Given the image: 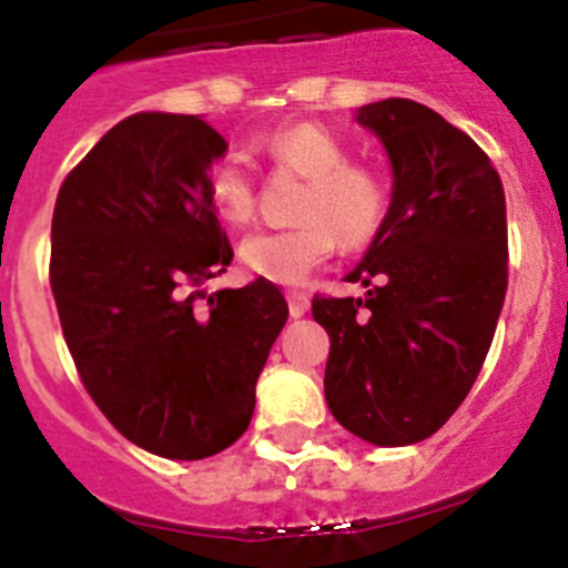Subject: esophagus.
Instances as JSON below:
<instances>
[{"label": "esophagus", "instance_id": "34e87169", "mask_svg": "<svg viewBox=\"0 0 568 568\" xmlns=\"http://www.w3.org/2000/svg\"><path fill=\"white\" fill-rule=\"evenodd\" d=\"M287 304H290V315H293V318H301V315L310 310V295L301 293V290H290Z\"/></svg>", "mask_w": 568, "mask_h": 568}]
</instances>
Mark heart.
<instances>
[{"label":"heart","instance_id":"b5f03b06","mask_svg":"<svg viewBox=\"0 0 568 568\" xmlns=\"http://www.w3.org/2000/svg\"><path fill=\"white\" fill-rule=\"evenodd\" d=\"M278 168L307 179L293 227H261L239 244L241 264L275 284H301L333 255L335 241L361 247L389 213V184L369 164L349 162V150L324 124H281L255 139ZM207 195L227 224H247L255 213V179L241 153L219 155L207 168Z\"/></svg>","mask_w":568,"mask_h":568}]
</instances>
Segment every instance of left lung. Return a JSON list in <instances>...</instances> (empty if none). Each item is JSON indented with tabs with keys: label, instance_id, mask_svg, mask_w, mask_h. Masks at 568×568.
I'll use <instances>...</instances> for the list:
<instances>
[{
	"label": "left lung",
	"instance_id": "left-lung-1",
	"mask_svg": "<svg viewBox=\"0 0 568 568\" xmlns=\"http://www.w3.org/2000/svg\"><path fill=\"white\" fill-rule=\"evenodd\" d=\"M393 164L384 224L346 281L364 298H313L329 335L324 395L344 429L409 446L453 418L478 378L506 298L498 170L464 130L413 99L358 108Z\"/></svg>",
	"mask_w": 568,
	"mask_h": 568
}]
</instances>
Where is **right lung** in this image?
Here are the masks:
<instances>
[{
    "instance_id": "obj_1",
    "label": "right lung",
    "mask_w": 568,
    "mask_h": 568,
    "mask_svg": "<svg viewBox=\"0 0 568 568\" xmlns=\"http://www.w3.org/2000/svg\"><path fill=\"white\" fill-rule=\"evenodd\" d=\"M224 153L199 115H128L70 170L50 227V287L84 389L124 438L170 460L244 435L287 324L267 278L199 290L233 261L207 195Z\"/></svg>"
}]
</instances>
